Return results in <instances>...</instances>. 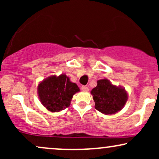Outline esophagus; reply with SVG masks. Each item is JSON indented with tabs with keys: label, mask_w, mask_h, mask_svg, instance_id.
Segmentation results:
<instances>
[{
	"label": "esophagus",
	"mask_w": 159,
	"mask_h": 159,
	"mask_svg": "<svg viewBox=\"0 0 159 159\" xmlns=\"http://www.w3.org/2000/svg\"><path fill=\"white\" fill-rule=\"evenodd\" d=\"M81 90L84 91V92H88L89 91V88L86 86H82L81 87Z\"/></svg>",
	"instance_id": "34e87169"
}]
</instances>
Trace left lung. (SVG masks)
<instances>
[{"mask_svg": "<svg viewBox=\"0 0 159 159\" xmlns=\"http://www.w3.org/2000/svg\"><path fill=\"white\" fill-rule=\"evenodd\" d=\"M96 110L106 115L114 114L126 103L128 93L121 87H116L107 79L97 81V86L91 90Z\"/></svg>", "mask_w": 159, "mask_h": 159, "instance_id": "left-lung-1", "label": "left lung"}]
</instances>
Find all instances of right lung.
<instances>
[{
	"label": "right lung",
	"mask_w": 159,
	"mask_h": 159,
	"mask_svg": "<svg viewBox=\"0 0 159 159\" xmlns=\"http://www.w3.org/2000/svg\"><path fill=\"white\" fill-rule=\"evenodd\" d=\"M38 96L41 103L51 112H58L70 105L72 96L79 92L75 83H72L64 74L45 78L38 85Z\"/></svg>",
	"instance_id": "add662e5"
}]
</instances>
